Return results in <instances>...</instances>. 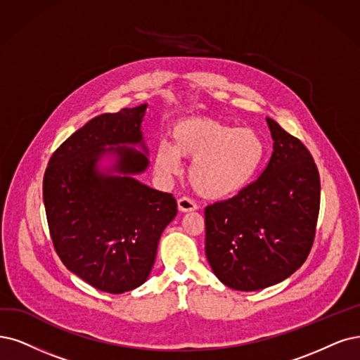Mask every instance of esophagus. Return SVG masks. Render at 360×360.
Segmentation results:
<instances>
[{
	"instance_id": "1",
	"label": "esophagus",
	"mask_w": 360,
	"mask_h": 360,
	"mask_svg": "<svg viewBox=\"0 0 360 360\" xmlns=\"http://www.w3.org/2000/svg\"><path fill=\"white\" fill-rule=\"evenodd\" d=\"M178 209L181 212H191L197 209V203L190 197H181L178 198Z\"/></svg>"
}]
</instances>
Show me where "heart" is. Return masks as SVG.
Segmentation results:
<instances>
[{"instance_id":"obj_1","label":"heart","mask_w":360,"mask_h":360,"mask_svg":"<svg viewBox=\"0 0 360 360\" xmlns=\"http://www.w3.org/2000/svg\"><path fill=\"white\" fill-rule=\"evenodd\" d=\"M172 145L162 142L157 146L155 169L172 176L181 170V158L193 160L190 182L209 198L243 190L264 157V143L255 130L234 129L206 117L181 120L172 129Z\"/></svg>"}]
</instances>
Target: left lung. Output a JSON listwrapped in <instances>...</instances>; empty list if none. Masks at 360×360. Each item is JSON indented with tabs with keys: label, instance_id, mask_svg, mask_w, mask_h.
Returning a JSON list of instances; mask_svg holds the SVG:
<instances>
[{
	"label": "left lung",
	"instance_id": "1",
	"mask_svg": "<svg viewBox=\"0 0 360 360\" xmlns=\"http://www.w3.org/2000/svg\"><path fill=\"white\" fill-rule=\"evenodd\" d=\"M273 154L258 179L205 209L206 257L219 281L258 290L307 259L321 207V178L305 145L267 118Z\"/></svg>",
	"mask_w": 360,
	"mask_h": 360
}]
</instances>
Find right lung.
<instances>
[{
  "label": "right lung",
  "mask_w": 360,
  "mask_h": 360,
  "mask_svg": "<svg viewBox=\"0 0 360 360\" xmlns=\"http://www.w3.org/2000/svg\"><path fill=\"white\" fill-rule=\"evenodd\" d=\"M145 110L146 103L90 120L53 153L43 179L56 254L70 271L108 294H123L148 278L160 236L178 214L170 193L131 176L148 167V157L125 146L141 143L146 153L141 131ZM105 152L117 155L110 171L124 177L98 170Z\"/></svg>",
  "instance_id": "right-lung-1"
}]
</instances>
